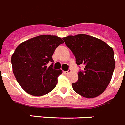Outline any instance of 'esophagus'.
I'll return each mask as SVG.
<instances>
[{"label": "esophagus", "mask_w": 125, "mask_h": 125, "mask_svg": "<svg viewBox=\"0 0 125 125\" xmlns=\"http://www.w3.org/2000/svg\"><path fill=\"white\" fill-rule=\"evenodd\" d=\"M71 72H72V70H71V69H68V71H64V73L65 74H68L69 73H70Z\"/></svg>", "instance_id": "esophagus-1"}]
</instances>
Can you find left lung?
Segmentation results:
<instances>
[{"instance_id":"left-lung-1","label":"left lung","mask_w":125,"mask_h":125,"mask_svg":"<svg viewBox=\"0 0 125 125\" xmlns=\"http://www.w3.org/2000/svg\"><path fill=\"white\" fill-rule=\"evenodd\" d=\"M76 59L77 65L85 66L78 73L79 79L72 84L73 89L86 98H94L105 90L115 68L112 48L99 39L85 34L62 38Z\"/></svg>"}]
</instances>
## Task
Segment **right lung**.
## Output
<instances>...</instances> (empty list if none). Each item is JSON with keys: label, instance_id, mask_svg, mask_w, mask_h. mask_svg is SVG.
<instances>
[{"label": "right lung", "instance_id": "obj_1", "mask_svg": "<svg viewBox=\"0 0 125 125\" xmlns=\"http://www.w3.org/2000/svg\"><path fill=\"white\" fill-rule=\"evenodd\" d=\"M61 38L42 35L23 42L11 56L13 72L18 83L28 94L42 96L56 86L61 70L53 69L52 55L60 44ZM49 62H52L50 67Z\"/></svg>", "mask_w": 125, "mask_h": 125}]
</instances>
